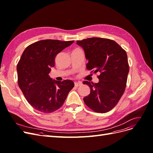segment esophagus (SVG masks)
Segmentation results:
<instances>
[{"instance_id": "34e87169", "label": "esophagus", "mask_w": 153, "mask_h": 153, "mask_svg": "<svg viewBox=\"0 0 153 153\" xmlns=\"http://www.w3.org/2000/svg\"><path fill=\"white\" fill-rule=\"evenodd\" d=\"M81 85H82V83H80V82H75V86L76 87H79V86H80Z\"/></svg>"}]
</instances>
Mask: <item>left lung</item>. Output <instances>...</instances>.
<instances>
[{
	"label": "left lung",
	"instance_id": "8db88e82",
	"mask_svg": "<svg viewBox=\"0 0 153 153\" xmlns=\"http://www.w3.org/2000/svg\"><path fill=\"white\" fill-rule=\"evenodd\" d=\"M84 50L89 61L87 69L98 73V83L84 81L91 92L84 98L85 104L98 113H106L116 105L126 89L129 64L127 53L114 40L91 38L76 41Z\"/></svg>",
	"mask_w": 153,
	"mask_h": 153
}]
</instances>
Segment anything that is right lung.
<instances>
[{"label":"right lung","instance_id":"right-lung-1","mask_svg":"<svg viewBox=\"0 0 153 153\" xmlns=\"http://www.w3.org/2000/svg\"><path fill=\"white\" fill-rule=\"evenodd\" d=\"M73 42L37 41L25 49L17 64L18 85L29 103L41 112L52 113L61 108L75 85L71 80H53L48 75L57 55Z\"/></svg>","mask_w":153,"mask_h":153}]
</instances>
